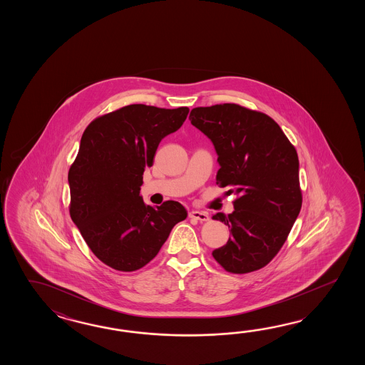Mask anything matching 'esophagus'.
I'll use <instances>...</instances> for the list:
<instances>
[{"label": "esophagus", "instance_id": "esophagus-1", "mask_svg": "<svg viewBox=\"0 0 365 365\" xmlns=\"http://www.w3.org/2000/svg\"><path fill=\"white\" fill-rule=\"evenodd\" d=\"M189 217L195 219V220H198V222H206V220H209V215H207L206 212H203V211H190V212H189Z\"/></svg>", "mask_w": 365, "mask_h": 365}]
</instances>
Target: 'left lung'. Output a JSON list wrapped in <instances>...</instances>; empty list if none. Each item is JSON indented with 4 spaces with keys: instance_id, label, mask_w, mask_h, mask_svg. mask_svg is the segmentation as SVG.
<instances>
[{
    "instance_id": "obj_1",
    "label": "left lung",
    "mask_w": 365,
    "mask_h": 365,
    "mask_svg": "<svg viewBox=\"0 0 365 365\" xmlns=\"http://www.w3.org/2000/svg\"><path fill=\"white\" fill-rule=\"evenodd\" d=\"M189 120L217 150V185L236 194L232 214L212 217L232 233L212 257L232 274L259 270L278 255L302 209L296 148L272 117L239 104L197 107Z\"/></svg>"
}]
</instances>
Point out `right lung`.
<instances>
[{
	"mask_svg": "<svg viewBox=\"0 0 365 365\" xmlns=\"http://www.w3.org/2000/svg\"><path fill=\"white\" fill-rule=\"evenodd\" d=\"M187 113V107L132 104L96 117L82 134L68 175L70 217L93 255L115 270L148 264L187 217L179 202L153 207L140 195L160 140L180 129Z\"/></svg>",
	"mask_w": 365,
	"mask_h": 365,
	"instance_id": "right-lung-1",
	"label": "right lung"
}]
</instances>
